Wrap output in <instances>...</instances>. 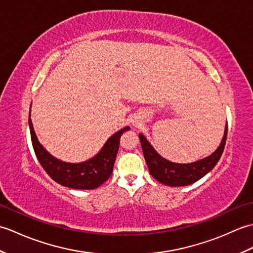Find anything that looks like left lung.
I'll list each match as a JSON object with an SVG mask.
<instances>
[{
	"mask_svg": "<svg viewBox=\"0 0 253 253\" xmlns=\"http://www.w3.org/2000/svg\"><path fill=\"white\" fill-rule=\"evenodd\" d=\"M226 137L227 124L226 127H225L224 136L221 143H219L218 148L211 155L196 161V162L180 164L170 162V161L161 157L157 152V150L153 148L152 144L148 141V139L142 133H139L144 160L147 162L150 174L153 176V178L160 181L161 184L170 187H182L191 185L210 173L222 157L225 142H226Z\"/></svg>",
	"mask_w": 253,
	"mask_h": 253,
	"instance_id": "8db88e82",
	"label": "left lung"
}]
</instances>
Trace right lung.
I'll return each mask as SVG.
<instances>
[{
    "label": "right lung",
    "instance_id": "add662e5",
    "mask_svg": "<svg viewBox=\"0 0 253 253\" xmlns=\"http://www.w3.org/2000/svg\"><path fill=\"white\" fill-rule=\"evenodd\" d=\"M31 109V107H30ZM30 116V113H29ZM32 147L37 159L51 178L64 187L73 189H95L110 178L120 148V139L130 127H124L111 136L93 158L80 163H68L50 154L38 140L29 117Z\"/></svg>",
    "mask_w": 253,
    "mask_h": 253
}]
</instances>
